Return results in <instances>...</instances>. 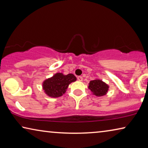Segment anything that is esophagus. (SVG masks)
<instances>
[{
	"label": "esophagus",
	"instance_id": "esophagus-1",
	"mask_svg": "<svg viewBox=\"0 0 148 148\" xmlns=\"http://www.w3.org/2000/svg\"><path fill=\"white\" fill-rule=\"evenodd\" d=\"M77 79H78L79 81H82V80H83V77H82V76H79L77 77Z\"/></svg>",
	"mask_w": 148,
	"mask_h": 148
}]
</instances>
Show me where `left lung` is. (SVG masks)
I'll return each instance as SVG.
<instances>
[{
	"instance_id": "left-lung-1",
	"label": "left lung",
	"mask_w": 148,
	"mask_h": 148,
	"mask_svg": "<svg viewBox=\"0 0 148 148\" xmlns=\"http://www.w3.org/2000/svg\"><path fill=\"white\" fill-rule=\"evenodd\" d=\"M89 89L93 92L94 95L99 97L106 95L108 90V86L102 80H92L89 82Z\"/></svg>"
}]
</instances>
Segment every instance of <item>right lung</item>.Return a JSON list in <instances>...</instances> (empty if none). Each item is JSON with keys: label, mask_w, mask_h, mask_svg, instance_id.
Wrapping results in <instances>:
<instances>
[{"label": "right lung", "mask_w": 148, "mask_h": 148, "mask_svg": "<svg viewBox=\"0 0 148 148\" xmlns=\"http://www.w3.org/2000/svg\"><path fill=\"white\" fill-rule=\"evenodd\" d=\"M76 80V77L72 74L63 75L57 73L51 78L45 80L43 83V89L49 96L59 97L64 93L69 85Z\"/></svg>", "instance_id": "add662e5"}]
</instances>
